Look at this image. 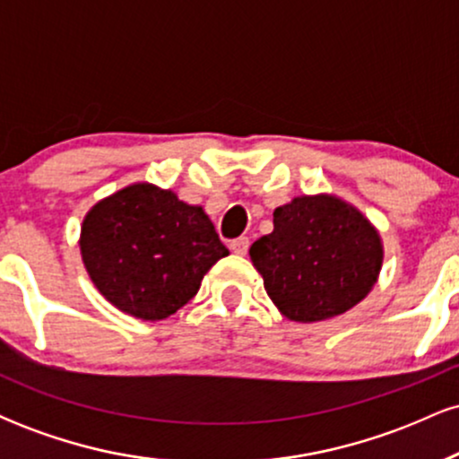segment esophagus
Segmentation results:
<instances>
[{"instance_id":"1","label":"esophagus","mask_w":459,"mask_h":459,"mask_svg":"<svg viewBox=\"0 0 459 459\" xmlns=\"http://www.w3.org/2000/svg\"><path fill=\"white\" fill-rule=\"evenodd\" d=\"M247 247H250V239H247V237H237V239L230 241V250L239 256L246 255Z\"/></svg>"}]
</instances>
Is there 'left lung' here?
Wrapping results in <instances>:
<instances>
[{"mask_svg": "<svg viewBox=\"0 0 459 459\" xmlns=\"http://www.w3.org/2000/svg\"><path fill=\"white\" fill-rule=\"evenodd\" d=\"M267 296L287 319H332L362 302L384 261L377 229L332 194L296 196L273 212V230L250 246Z\"/></svg>", "mask_w": 459, "mask_h": 459, "instance_id": "left-lung-1", "label": "left lung"}]
</instances>
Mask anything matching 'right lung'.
<instances>
[{
  "label": "right lung",
  "instance_id": "add662e5",
  "mask_svg": "<svg viewBox=\"0 0 459 459\" xmlns=\"http://www.w3.org/2000/svg\"><path fill=\"white\" fill-rule=\"evenodd\" d=\"M79 250L99 293L144 321L186 307L204 273L229 255L203 207L152 183L99 200L83 218Z\"/></svg>",
  "mask_w": 459,
  "mask_h": 459
}]
</instances>
